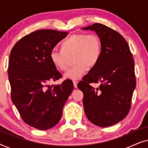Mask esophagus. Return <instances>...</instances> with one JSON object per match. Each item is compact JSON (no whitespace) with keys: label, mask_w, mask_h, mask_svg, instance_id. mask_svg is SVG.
Returning <instances> with one entry per match:
<instances>
[{"label":"esophagus","mask_w":148,"mask_h":148,"mask_svg":"<svg viewBox=\"0 0 148 148\" xmlns=\"http://www.w3.org/2000/svg\"><path fill=\"white\" fill-rule=\"evenodd\" d=\"M73 83L74 87L76 88L77 87V81H73Z\"/></svg>","instance_id":"obj_1"}]
</instances>
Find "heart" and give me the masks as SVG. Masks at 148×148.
I'll use <instances>...</instances> for the list:
<instances>
[{
    "label": "heart",
    "mask_w": 148,
    "mask_h": 148,
    "mask_svg": "<svg viewBox=\"0 0 148 148\" xmlns=\"http://www.w3.org/2000/svg\"><path fill=\"white\" fill-rule=\"evenodd\" d=\"M60 48L61 50L54 49L50 52V59L58 70L66 71L70 58L74 56L75 65L64 75L72 80L79 79L89 67L96 66L102 56V43L96 34H73L62 42Z\"/></svg>",
    "instance_id": "1"
}]
</instances>
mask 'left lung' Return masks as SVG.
Segmentation results:
<instances>
[{
	"label": "left lung",
	"instance_id": "1",
	"mask_svg": "<svg viewBox=\"0 0 148 148\" xmlns=\"http://www.w3.org/2000/svg\"><path fill=\"white\" fill-rule=\"evenodd\" d=\"M82 29L94 31L102 43L100 61L77 85L84 93L85 113L97 126H112L124 119L130 110L136 87L134 60L127 41L114 29L100 23ZM92 82L101 85L94 88Z\"/></svg>",
	"mask_w": 148,
	"mask_h": 148
}]
</instances>
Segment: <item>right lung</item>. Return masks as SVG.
<instances>
[{
  "mask_svg": "<svg viewBox=\"0 0 148 148\" xmlns=\"http://www.w3.org/2000/svg\"><path fill=\"white\" fill-rule=\"evenodd\" d=\"M68 33L40 29L15 44L9 56V80L11 100L22 119L39 129H50L59 122L62 109L73 90L71 79L50 86L62 77L50 59V52Z\"/></svg>",
  "mask_w": 148,
  "mask_h": 148,
  "instance_id": "obj_1",
  "label": "right lung"
}]
</instances>
